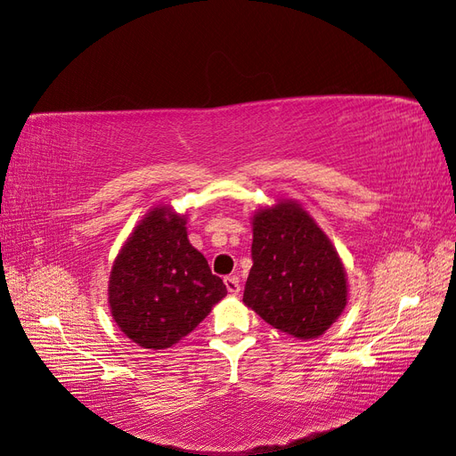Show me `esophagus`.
Listing matches in <instances>:
<instances>
[{
	"instance_id": "1",
	"label": "esophagus",
	"mask_w": 456,
	"mask_h": 456,
	"mask_svg": "<svg viewBox=\"0 0 456 456\" xmlns=\"http://www.w3.org/2000/svg\"><path fill=\"white\" fill-rule=\"evenodd\" d=\"M224 281H225V287H227V290H229V295L237 297V295H239V290H240L239 277H235V275H229V277H225V279H224Z\"/></svg>"
}]
</instances>
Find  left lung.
I'll return each instance as SVG.
<instances>
[{"mask_svg":"<svg viewBox=\"0 0 456 456\" xmlns=\"http://www.w3.org/2000/svg\"><path fill=\"white\" fill-rule=\"evenodd\" d=\"M252 270L242 302L272 328L316 339L346 306V273L328 235L300 204L281 200L252 219Z\"/></svg>","mask_w":456,"mask_h":456,"instance_id":"left-lung-1","label":"left lung"}]
</instances>
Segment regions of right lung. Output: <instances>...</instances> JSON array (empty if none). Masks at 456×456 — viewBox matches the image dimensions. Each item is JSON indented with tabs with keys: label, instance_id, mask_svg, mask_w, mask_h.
I'll list each match as a JSON object with an SVG mask.
<instances>
[{
	"label": "right lung",
	"instance_id": "1",
	"mask_svg": "<svg viewBox=\"0 0 456 456\" xmlns=\"http://www.w3.org/2000/svg\"><path fill=\"white\" fill-rule=\"evenodd\" d=\"M186 219L171 208L150 209L111 267L110 308L136 345L163 350L189 335L227 287L186 237Z\"/></svg>",
	"mask_w": 456,
	"mask_h": 456
}]
</instances>
